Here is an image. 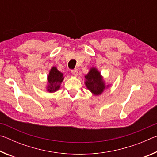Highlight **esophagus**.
Wrapping results in <instances>:
<instances>
[{
    "label": "esophagus",
    "instance_id": "34e87169",
    "mask_svg": "<svg viewBox=\"0 0 157 157\" xmlns=\"http://www.w3.org/2000/svg\"><path fill=\"white\" fill-rule=\"evenodd\" d=\"M71 73H72L73 75L78 76V69H74V70H72V71H71Z\"/></svg>",
    "mask_w": 157,
    "mask_h": 157
}]
</instances>
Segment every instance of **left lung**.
Returning <instances> with one entry per match:
<instances>
[{"label":"left lung","instance_id":"1","mask_svg":"<svg viewBox=\"0 0 157 157\" xmlns=\"http://www.w3.org/2000/svg\"><path fill=\"white\" fill-rule=\"evenodd\" d=\"M85 85L90 91L95 95H100L107 88L109 85L106 86L100 73L97 68H91L89 73L85 75Z\"/></svg>","mask_w":157,"mask_h":157}]
</instances>
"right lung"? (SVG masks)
Here are the masks:
<instances>
[{
	"label": "right lung",
	"instance_id": "add662e5",
	"mask_svg": "<svg viewBox=\"0 0 157 157\" xmlns=\"http://www.w3.org/2000/svg\"><path fill=\"white\" fill-rule=\"evenodd\" d=\"M63 73L57 70L55 66L50 69L49 75H48V84L47 91L50 93L57 91L60 88V84L62 83L63 77Z\"/></svg>",
	"mask_w": 157,
	"mask_h": 157
}]
</instances>
